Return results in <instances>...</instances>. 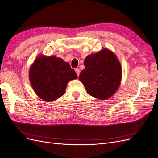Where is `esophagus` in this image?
<instances>
[{
    "label": "esophagus",
    "instance_id": "obj_1",
    "mask_svg": "<svg viewBox=\"0 0 158 158\" xmlns=\"http://www.w3.org/2000/svg\"><path fill=\"white\" fill-rule=\"evenodd\" d=\"M75 72H76V73H77V76H78H78H79V74H80V69H75Z\"/></svg>",
    "mask_w": 158,
    "mask_h": 158
}]
</instances>
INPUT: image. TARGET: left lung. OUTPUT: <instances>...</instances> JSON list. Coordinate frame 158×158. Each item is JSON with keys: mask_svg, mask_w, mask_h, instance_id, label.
<instances>
[{"mask_svg": "<svg viewBox=\"0 0 158 158\" xmlns=\"http://www.w3.org/2000/svg\"><path fill=\"white\" fill-rule=\"evenodd\" d=\"M85 69L79 80L87 93L100 100H106L114 94L121 84L122 69L115 54L108 48L88 55L84 60Z\"/></svg>", "mask_w": 158, "mask_h": 158, "instance_id": "left-lung-1", "label": "left lung"}]
</instances>
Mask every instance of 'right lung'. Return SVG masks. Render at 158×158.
Here are the masks:
<instances>
[{
	"mask_svg": "<svg viewBox=\"0 0 158 158\" xmlns=\"http://www.w3.org/2000/svg\"><path fill=\"white\" fill-rule=\"evenodd\" d=\"M77 74L69 63L54 56L40 55L29 71V80L33 89L41 99L52 102L65 94L69 80Z\"/></svg>",
	"mask_w": 158,
	"mask_h": 158,
	"instance_id": "1",
	"label": "right lung"
}]
</instances>
